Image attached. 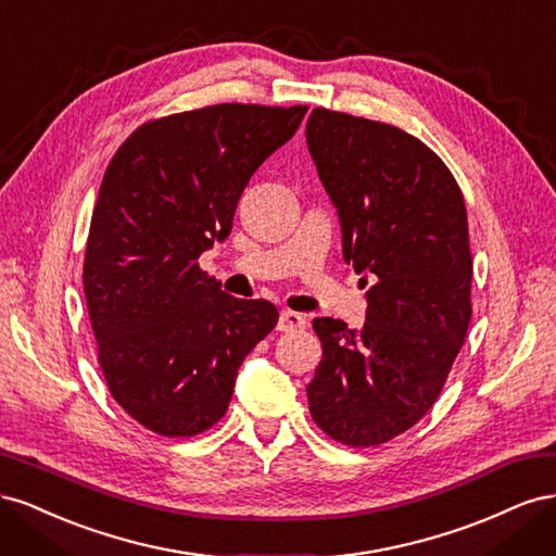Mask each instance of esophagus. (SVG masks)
Instances as JSON below:
<instances>
[{
  "instance_id": "obj_1",
  "label": "esophagus",
  "mask_w": 556,
  "mask_h": 556,
  "mask_svg": "<svg viewBox=\"0 0 556 556\" xmlns=\"http://www.w3.org/2000/svg\"><path fill=\"white\" fill-rule=\"evenodd\" d=\"M306 327V317L301 313L294 311H282L280 319H278V331H296V329H304Z\"/></svg>"
}]
</instances>
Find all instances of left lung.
<instances>
[{"label": "left lung", "mask_w": 556, "mask_h": 556, "mask_svg": "<svg viewBox=\"0 0 556 556\" xmlns=\"http://www.w3.org/2000/svg\"><path fill=\"white\" fill-rule=\"evenodd\" d=\"M306 141L336 206L343 260L366 292V323L315 317L323 359L306 387L315 425L371 447L422 419L439 399L470 323L473 260L457 180L399 127L313 109Z\"/></svg>", "instance_id": "1"}]
</instances>
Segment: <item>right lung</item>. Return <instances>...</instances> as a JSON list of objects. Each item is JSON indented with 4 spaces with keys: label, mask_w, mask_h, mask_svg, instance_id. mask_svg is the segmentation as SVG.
I'll return each mask as SVG.
<instances>
[{
    "label": "right lung",
    "mask_w": 556,
    "mask_h": 556,
    "mask_svg": "<svg viewBox=\"0 0 556 556\" xmlns=\"http://www.w3.org/2000/svg\"><path fill=\"white\" fill-rule=\"evenodd\" d=\"M308 106L215 104L157 117L109 162L83 288L113 399L166 439L220 422L248 352L278 323L199 268L225 241L250 176L288 143Z\"/></svg>",
    "instance_id": "right-lung-1"
}]
</instances>
